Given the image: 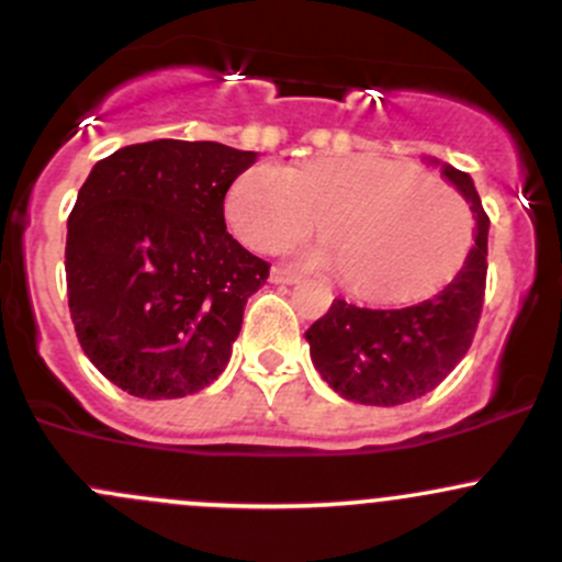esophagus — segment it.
<instances>
[{"instance_id":"1","label":"esophagus","mask_w":562,"mask_h":562,"mask_svg":"<svg viewBox=\"0 0 562 562\" xmlns=\"http://www.w3.org/2000/svg\"><path fill=\"white\" fill-rule=\"evenodd\" d=\"M269 280L274 282V285H293V282H299V274L293 269H288V266H274Z\"/></svg>"}]
</instances>
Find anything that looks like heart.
<instances>
[{"label": "heart", "instance_id": "b5f03b06", "mask_svg": "<svg viewBox=\"0 0 562 562\" xmlns=\"http://www.w3.org/2000/svg\"><path fill=\"white\" fill-rule=\"evenodd\" d=\"M231 231L271 252L323 220L321 260L370 302H402L443 285L473 245V214L454 187L383 157H345L288 171L255 166L225 198Z\"/></svg>", "mask_w": 562, "mask_h": 562}]
</instances>
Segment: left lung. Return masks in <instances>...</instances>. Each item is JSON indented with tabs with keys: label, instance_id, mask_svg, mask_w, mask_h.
I'll list each match as a JSON object with an SVG mask.
<instances>
[{
	"label": "left lung",
	"instance_id": "1",
	"mask_svg": "<svg viewBox=\"0 0 562 562\" xmlns=\"http://www.w3.org/2000/svg\"><path fill=\"white\" fill-rule=\"evenodd\" d=\"M470 203L475 245L454 280L424 302L370 310L334 299L307 328L315 370L339 396L361 405H402L429 394L464 359L479 328L486 288V217L473 179L454 166L440 168Z\"/></svg>",
	"mask_w": 562,
	"mask_h": 562
}]
</instances>
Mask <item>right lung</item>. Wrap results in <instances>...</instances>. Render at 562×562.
<instances>
[{
    "instance_id": "add662e5",
    "label": "right lung",
    "mask_w": 562,
    "mask_h": 562,
    "mask_svg": "<svg viewBox=\"0 0 562 562\" xmlns=\"http://www.w3.org/2000/svg\"><path fill=\"white\" fill-rule=\"evenodd\" d=\"M214 140L160 138L92 168L67 220L78 342L119 389L176 400L217 381L269 263L225 231L228 187L255 162Z\"/></svg>"
}]
</instances>
